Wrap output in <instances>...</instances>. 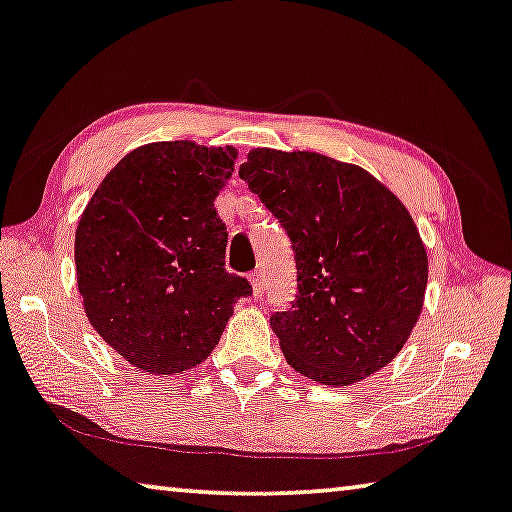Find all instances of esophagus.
I'll return each instance as SVG.
<instances>
[{"label":"esophagus","mask_w":512,"mask_h":512,"mask_svg":"<svg viewBox=\"0 0 512 512\" xmlns=\"http://www.w3.org/2000/svg\"><path fill=\"white\" fill-rule=\"evenodd\" d=\"M249 283H251V290H254V297H261L263 295V272L261 270L249 272Z\"/></svg>","instance_id":"1"}]
</instances>
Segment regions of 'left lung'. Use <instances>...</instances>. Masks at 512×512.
I'll use <instances>...</instances> for the list:
<instances>
[{"label":"left lung","instance_id":"obj_1","mask_svg":"<svg viewBox=\"0 0 512 512\" xmlns=\"http://www.w3.org/2000/svg\"><path fill=\"white\" fill-rule=\"evenodd\" d=\"M240 178L286 229L297 295L270 318L297 373L348 387L391 364L421 316L428 254L410 210L357 164L254 148Z\"/></svg>","mask_w":512,"mask_h":512}]
</instances>
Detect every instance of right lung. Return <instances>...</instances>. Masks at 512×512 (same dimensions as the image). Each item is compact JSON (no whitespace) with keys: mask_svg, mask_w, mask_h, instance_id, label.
<instances>
[{"mask_svg":"<svg viewBox=\"0 0 512 512\" xmlns=\"http://www.w3.org/2000/svg\"><path fill=\"white\" fill-rule=\"evenodd\" d=\"M238 151L155 141L98 185L75 231L77 288L109 348L153 375L190 371L219 343L233 304L251 295L226 272L215 199Z\"/></svg>","mask_w":512,"mask_h":512,"instance_id":"add662e5","label":"right lung"}]
</instances>
